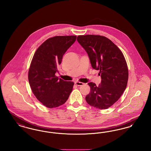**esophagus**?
<instances>
[{
	"instance_id": "esophagus-1",
	"label": "esophagus",
	"mask_w": 151,
	"mask_h": 151,
	"mask_svg": "<svg viewBox=\"0 0 151 151\" xmlns=\"http://www.w3.org/2000/svg\"><path fill=\"white\" fill-rule=\"evenodd\" d=\"M75 84L76 86H83V85L84 84V83H81V82H79V81H76V82L75 83Z\"/></svg>"
}]
</instances>
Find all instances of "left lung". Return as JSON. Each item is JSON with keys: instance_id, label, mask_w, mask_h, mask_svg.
<instances>
[{"instance_id": "obj_1", "label": "left lung", "mask_w": 151, "mask_h": 151, "mask_svg": "<svg viewBox=\"0 0 151 151\" xmlns=\"http://www.w3.org/2000/svg\"><path fill=\"white\" fill-rule=\"evenodd\" d=\"M77 40L86 51L92 67L99 70L101 82L99 86L90 82L86 102L99 109L111 106L121 97L127 84L129 72L125 58L111 40L99 35L79 36Z\"/></svg>"}]
</instances>
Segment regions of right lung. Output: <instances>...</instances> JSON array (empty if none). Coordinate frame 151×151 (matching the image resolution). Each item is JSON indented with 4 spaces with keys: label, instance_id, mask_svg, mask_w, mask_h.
I'll return each instance as SVG.
<instances>
[{
    "label": "right lung",
    "instance_id": "add662e5",
    "mask_svg": "<svg viewBox=\"0 0 151 151\" xmlns=\"http://www.w3.org/2000/svg\"><path fill=\"white\" fill-rule=\"evenodd\" d=\"M76 36H55L46 40L36 50L28 72L32 91L47 108L64 104L74 84L55 76L63 55L76 41Z\"/></svg>",
    "mask_w": 151,
    "mask_h": 151
}]
</instances>
